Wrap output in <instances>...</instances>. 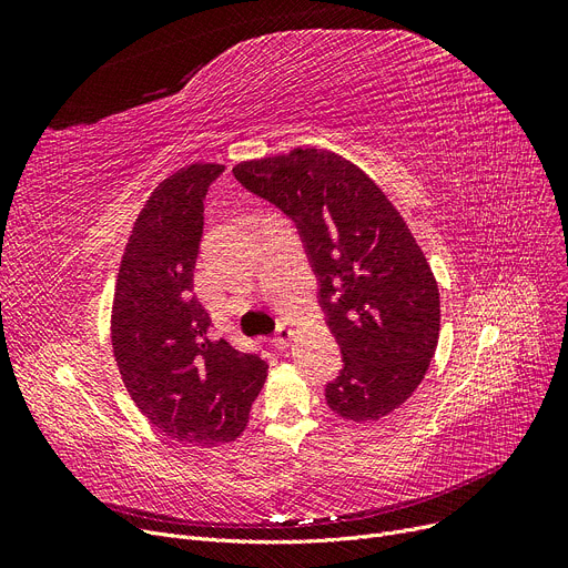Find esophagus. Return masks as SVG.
Returning <instances> with one entry per match:
<instances>
[{"mask_svg":"<svg viewBox=\"0 0 568 568\" xmlns=\"http://www.w3.org/2000/svg\"><path fill=\"white\" fill-rule=\"evenodd\" d=\"M294 341V329H290L287 324H281L278 332H276V347L278 349H287Z\"/></svg>","mask_w":568,"mask_h":568,"instance_id":"esophagus-1","label":"esophagus"}]
</instances>
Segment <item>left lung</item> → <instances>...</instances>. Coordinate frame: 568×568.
<instances>
[{"mask_svg": "<svg viewBox=\"0 0 568 568\" xmlns=\"http://www.w3.org/2000/svg\"><path fill=\"white\" fill-rule=\"evenodd\" d=\"M232 172L304 236L345 364L326 386V405L356 424L398 409L424 382L439 341L437 281L398 209L329 149L296 146Z\"/></svg>", "mask_w": 568, "mask_h": 568, "instance_id": "left-lung-1", "label": "left lung"}]
</instances>
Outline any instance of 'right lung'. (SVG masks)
I'll return each mask as SVG.
<instances>
[{"mask_svg": "<svg viewBox=\"0 0 568 568\" xmlns=\"http://www.w3.org/2000/svg\"><path fill=\"white\" fill-rule=\"evenodd\" d=\"M221 163L170 174L138 214L119 264L110 338L129 396L159 433L182 444L236 439L266 379L260 354L209 338L212 320L193 296L209 184Z\"/></svg>", "mask_w": 568, "mask_h": 568, "instance_id": "add662e5", "label": "right lung"}]
</instances>
